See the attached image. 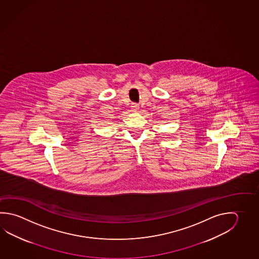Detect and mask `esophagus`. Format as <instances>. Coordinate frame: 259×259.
I'll return each mask as SVG.
<instances>
[{"instance_id": "obj_1", "label": "esophagus", "mask_w": 259, "mask_h": 259, "mask_svg": "<svg viewBox=\"0 0 259 259\" xmlns=\"http://www.w3.org/2000/svg\"><path fill=\"white\" fill-rule=\"evenodd\" d=\"M140 108V106H139V104L137 103H132V111H137L138 109Z\"/></svg>"}]
</instances>
